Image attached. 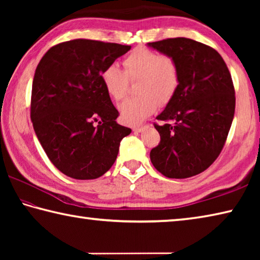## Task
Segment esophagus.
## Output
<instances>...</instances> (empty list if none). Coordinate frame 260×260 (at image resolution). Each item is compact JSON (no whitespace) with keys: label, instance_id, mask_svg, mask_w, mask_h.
Here are the masks:
<instances>
[{"label":"esophagus","instance_id":"1","mask_svg":"<svg viewBox=\"0 0 260 260\" xmlns=\"http://www.w3.org/2000/svg\"><path fill=\"white\" fill-rule=\"evenodd\" d=\"M147 126H134L133 127V132L135 133H140V132H142L144 128H146Z\"/></svg>","mask_w":260,"mask_h":260}]
</instances>
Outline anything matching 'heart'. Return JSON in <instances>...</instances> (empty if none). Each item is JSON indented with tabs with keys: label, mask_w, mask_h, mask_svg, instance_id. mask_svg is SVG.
<instances>
[{
	"label": "heart",
	"mask_w": 260,
	"mask_h": 260,
	"mask_svg": "<svg viewBox=\"0 0 260 260\" xmlns=\"http://www.w3.org/2000/svg\"><path fill=\"white\" fill-rule=\"evenodd\" d=\"M124 71L117 64H109L101 72V80L107 94L114 101L125 98L129 81H136L139 95L119 104L121 120L136 125L164 107L177 94L180 86V69L172 56L160 55L152 49L138 47L127 55Z\"/></svg>",
	"instance_id": "b5f03b06"
}]
</instances>
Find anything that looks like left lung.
I'll return each mask as SVG.
<instances>
[{
    "label": "left lung",
    "instance_id": "left-lung-1",
    "mask_svg": "<svg viewBox=\"0 0 260 260\" xmlns=\"http://www.w3.org/2000/svg\"><path fill=\"white\" fill-rule=\"evenodd\" d=\"M177 60L179 89L155 124L160 142L150 151L157 171L186 179L205 171L225 146L235 112V90L222 57L213 48L187 38L149 42Z\"/></svg>",
    "mask_w": 260,
    "mask_h": 260
}]
</instances>
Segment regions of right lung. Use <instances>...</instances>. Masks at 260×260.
<instances>
[{
    "instance_id": "obj_1",
    "label": "right lung",
    "mask_w": 260,
    "mask_h": 260,
    "mask_svg": "<svg viewBox=\"0 0 260 260\" xmlns=\"http://www.w3.org/2000/svg\"><path fill=\"white\" fill-rule=\"evenodd\" d=\"M131 46L87 39L51 47L35 70L30 120L48 158L77 180L98 179L111 169L120 141L132 129L105 91L101 72Z\"/></svg>"
}]
</instances>
